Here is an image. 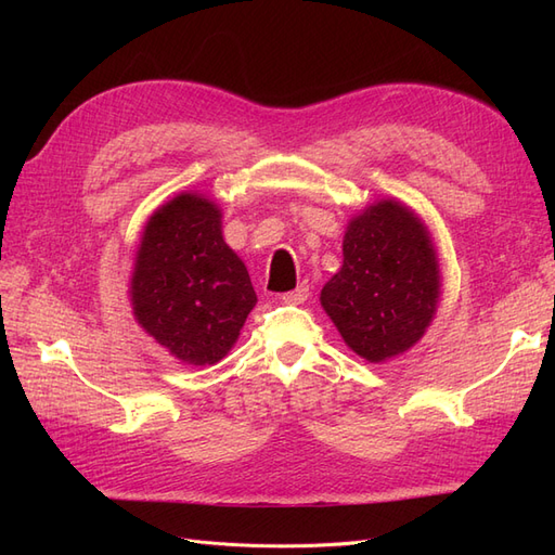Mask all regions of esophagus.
I'll return each instance as SVG.
<instances>
[{"mask_svg": "<svg viewBox=\"0 0 555 555\" xmlns=\"http://www.w3.org/2000/svg\"><path fill=\"white\" fill-rule=\"evenodd\" d=\"M308 298H310V287H308V284H300V287H296L294 292L282 294V304H289V306H300V304H306Z\"/></svg>", "mask_w": 555, "mask_h": 555, "instance_id": "obj_1", "label": "esophagus"}]
</instances>
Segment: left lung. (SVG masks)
Returning a JSON list of instances; mask_svg holds the SVG:
<instances>
[{"instance_id": "8db88e82", "label": "left lung", "mask_w": 555, "mask_h": 555, "mask_svg": "<svg viewBox=\"0 0 555 555\" xmlns=\"http://www.w3.org/2000/svg\"><path fill=\"white\" fill-rule=\"evenodd\" d=\"M343 257L322 289L326 314L365 361L402 354L422 338L440 298L426 227L398 201H379L349 222Z\"/></svg>"}]
</instances>
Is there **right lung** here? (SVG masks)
<instances>
[{
	"mask_svg": "<svg viewBox=\"0 0 555 555\" xmlns=\"http://www.w3.org/2000/svg\"><path fill=\"white\" fill-rule=\"evenodd\" d=\"M220 210L180 194L147 220L131 278L139 324L190 365H212L257 306L245 263L224 238Z\"/></svg>",
	"mask_w": 555,
	"mask_h": 555,
	"instance_id": "add662e5",
	"label": "right lung"
}]
</instances>
